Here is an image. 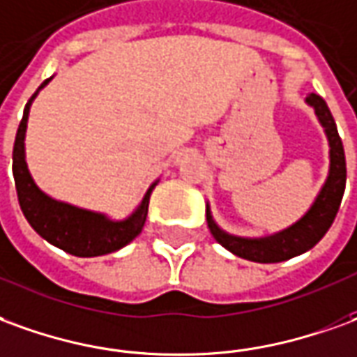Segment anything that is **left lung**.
Segmentation results:
<instances>
[{"label": "left lung", "instance_id": "8db88e82", "mask_svg": "<svg viewBox=\"0 0 357 357\" xmlns=\"http://www.w3.org/2000/svg\"><path fill=\"white\" fill-rule=\"evenodd\" d=\"M305 104L313 108L319 123L323 127L328 143V174L325 183L319 189L315 201L311 203L301 218L290 224L288 228L274 231L268 236L259 238H248V236H236L230 231L222 230L214 220L211 213V204L206 203V222L213 238L226 248L234 255L248 259L253 263H280L288 261L291 257L305 253L313 245H317L321 238L325 236L331 224L335 222L338 206L342 201L344 187H346V158H344V146L338 129H336L335 118L326 102L319 94H307Z\"/></svg>", "mask_w": 357, "mask_h": 357}]
</instances>
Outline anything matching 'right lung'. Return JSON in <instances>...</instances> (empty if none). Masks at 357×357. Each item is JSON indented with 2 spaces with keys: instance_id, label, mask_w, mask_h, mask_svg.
Wrapping results in <instances>:
<instances>
[{
  "instance_id": "right-lung-1",
  "label": "right lung",
  "mask_w": 357,
  "mask_h": 357,
  "mask_svg": "<svg viewBox=\"0 0 357 357\" xmlns=\"http://www.w3.org/2000/svg\"><path fill=\"white\" fill-rule=\"evenodd\" d=\"M52 79L54 75L40 84L38 91L26 102L21 123L17 129V137H15L13 178L19 204L32 230L52 245L77 257L108 255L126 248L127 243H131L143 231L146 213H149V201L153 195V189L158 185L160 179H156L153 185L146 189V193L141 199V203L135 206V211L121 220H116L106 213L83 208L66 201H57L46 191H42L32 178L29 164H26L24 137H26V123H29L32 102Z\"/></svg>"
}]
</instances>
